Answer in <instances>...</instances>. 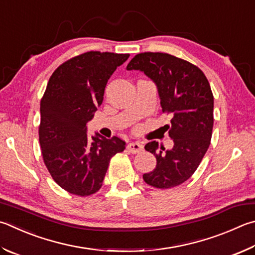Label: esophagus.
<instances>
[{"instance_id":"1","label":"esophagus","mask_w":255,"mask_h":255,"mask_svg":"<svg viewBox=\"0 0 255 255\" xmlns=\"http://www.w3.org/2000/svg\"><path fill=\"white\" fill-rule=\"evenodd\" d=\"M127 148H128L129 151L132 152V154H137V152H140L142 150V145L140 142L135 141V142L128 143Z\"/></svg>"}]
</instances>
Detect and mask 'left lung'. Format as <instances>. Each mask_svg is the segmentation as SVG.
<instances>
[{
  "label": "left lung",
  "mask_w": 255,
  "mask_h": 255,
  "mask_svg": "<svg viewBox=\"0 0 255 255\" xmlns=\"http://www.w3.org/2000/svg\"><path fill=\"white\" fill-rule=\"evenodd\" d=\"M127 70H140L156 83L163 113L173 117L165 127L174 147L165 150L158 141L146 143L157 165L142 178L156 188L178 186L195 173L210 147L214 123L210 82L198 67L163 52L138 53Z\"/></svg>",
  "instance_id": "obj_1"
}]
</instances>
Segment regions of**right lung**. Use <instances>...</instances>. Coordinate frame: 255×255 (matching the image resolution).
<instances>
[{"label":"right lung","instance_id":"1","mask_svg":"<svg viewBox=\"0 0 255 255\" xmlns=\"http://www.w3.org/2000/svg\"><path fill=\"white\" fill-rule=\"evenodd\" d=\"M128 53L89 51L55 69L40 103L39 140L43 161L55 183L78 196L103 186L109 161L126 142L99 133L87 136V123L103 104L105 88Z\"/></svg>","mask_w":255,"mask_h":255}]
</instances>
